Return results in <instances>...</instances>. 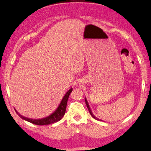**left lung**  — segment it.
Wrapping results in <instances>:
<instances>
[{"label":"left lung","mask_w":151,"mask_h":151,"mask_svg":"<svg viewBox=\"0 0 151 151\" xmlns=\"http://www.w3.org/2000/svg\"><path fill=\"white\" fill-rule=\"evenodd\" d=\"M85 102H86V104L87 108H88V111H89V112H90V115H91V116H92L93 118H94L95 119H96V120H101V119H98V117H96V116H94V115L93 114L92 111V110H91V108H90V106H89L88 102V101H87V100H86V97H85ZM101 121H102V120H101Z\"/></svg>","instance_id":"left-lung-1"}]
</instances>
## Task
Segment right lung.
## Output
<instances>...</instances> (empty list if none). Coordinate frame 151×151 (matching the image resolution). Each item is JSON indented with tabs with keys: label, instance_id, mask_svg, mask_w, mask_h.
I'll return each instance as SVG.
<instances>
[{
	"label": "right lung",
	"instance_id": "right-lung-1",
	"mask_svg": "<svg viewBox=\"0 0 151 151\" xmlns=\"http://www.w3.org/2000/svg\"><path fill=\"white\" fill-rule=\"evenodd\" d=\"M72 91H73V88H70L68 90L66 94H65L63 98L61 103L59 104V106L57 107V108L55 110V111L53 112L51 115H49V116L45 117H43V118H42V119L28 118V117L22 116V115L19 113V112H18V111L14 108L15 111L17 113V114L21 117L22 119L25 120V121L32 123L33 124H35L37 125H45L51 124V123H54L60 121V120L63 118V117L64 116V115L65 114V111H66L67 104L68 99V96H69L70 92Z\"/></svg>",
	"mask_w": 151,
	"mask_h": 151
}]
</instances>
